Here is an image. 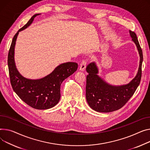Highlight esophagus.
Returning <instances> with one entry per match:
<instances>
[{"label": "esophagus", "mask_w": 150, "mask_h": 150, "mask_svg": "<svg viewBox=\"0 0 150 150\" xmlns=\"http://www.w3.org/2000/svg\"><path fill=\"white\" fill-rule=\"evenodd\" d=\"M86 67V61L83 59V60H82V62H81L80 66H79V70L81 71H84Z\"/></svg>", "instance_id": "obj_1"}]
</instances>
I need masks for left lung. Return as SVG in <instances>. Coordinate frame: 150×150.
<instances>
[{"label":"left lung","mask_w":150,"mask_h":150,"mask_svg":"<svg viewBox=\"0 0 150 150\" xmlns=\"http://www.w3.org/2000/svg\"><path fill=\"white\" fill-rule=\"evenodd\" d=\"M140 55V64L137 75L129 84L121 86H112L106 83L97 74L98 68L95 63L87 65L86 71V96L87 101L94 110L98 112H112L122 108L134 93L140 84L142 76L143 54L134 32L129 31Z\"/></svg>","instance_id":"1"}]
</instances>
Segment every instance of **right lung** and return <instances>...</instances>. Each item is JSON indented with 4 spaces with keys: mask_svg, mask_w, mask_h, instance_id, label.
Masks as SVG:
<instances>
[{
    "mask_svg": "<svg viewBox=\"0 0 150 150\" xmlns=\"http://www.w3.org/2000/svg\"><path fill=\"white\" fill-rule=\"evenodd\" d=\"M34 15L28 23L14 35L8 55V66L10 81L13 91L23 101L34 108L45 110L54 107L60 99V86L62 82L73 74L78 68V64L67 62L57 66L54 71L40 79H29L19 74L16 69L14 54V46L18 32L31 24Z\"/></svg>",
    "mask_w": 150,
    "mask_h": 150,
    "instance_id": "1",
    "label": "right lung"
}]
</instances>
